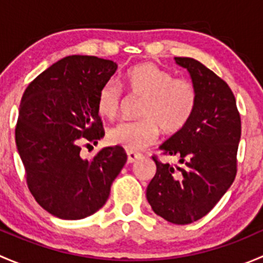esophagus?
I'll return each mask as SVG.
<instances>
[{
	"label": "esophagus",
	"mask_w": 263,
	"mask_h": 263,
	"mask_svg": "<svg viewBox=\"0 0 263 263\" xmlns=\"http://www.w3.org/2000/svg\"><path fill=\"white\" fill-rule=\"evenodd\" d=\"M141 156L142 154L137 153V151H134V150L127 151V160H128V163H134V161H136L137 159H140Z\"/></svg>",
	"instance_id": "esophagus-1"
}]
</instances>
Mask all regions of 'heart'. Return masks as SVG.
<instances>
[{"instance_id": "1", "label": "heart", "mask_w": 263, "mask_h": 263, "mask_svg": "<svg viewBox=\"0 0 263 263\" xmlns=\"http://www.w3.org/2000/svg\"><path fill=\"white\" fill-rule=\"evenodd\" d=\"M124 85L135 97L142 98L136 121H122L108 131V141L128 150H140L153 144L159 131L166 135L181 132L191 122L198 102L192 81L174 78L173 73L154 63H140L124 73ZM123 91L108 81L97 97L98 113L115 118L123 104Z\"/></svg>"}]
</instances>
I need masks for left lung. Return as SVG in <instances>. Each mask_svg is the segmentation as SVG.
<instances>
[{
    "label": "left lung",
    "instance_id": "8db88e82",
    "mask_svg": "<svg viewBox=\"0 0 263 263\" xmlns=\"http://www.w3.org/2000/svg\"><path fill=\"white\" fill-rule=\"evenodd\" d=\"M187 68L198 94L190 123L161 145L182 165L161 163L146 190L154 213L173 224H190L210 213L237 176L242 124L229 85L197 60L176 57Z\"/></svg>",
    "mask_w": 263,
    "mask_h": 263
}]
</instances>
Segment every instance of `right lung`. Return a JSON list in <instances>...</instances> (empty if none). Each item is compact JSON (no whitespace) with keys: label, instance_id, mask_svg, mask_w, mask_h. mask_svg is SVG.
<instances>
[{"label":"right lung","instance_id":"1","mask_svg":"<svg viewBox=\"0 0 263 263\" xmlns=\"http://www.w3.org/2000/svg\"><path fill=\"white\" fill-rule=\"evenodd\" d=\"M116 70L113 61L68 55L36 76L23 95L15 140L26 184L60 219H84L102 209L127 161L122 146L104 147L90 160L80 153L82 144L104 136L97 97Z\"/></svg>","mask_w":263,"mask_h":263}]
</instances>
